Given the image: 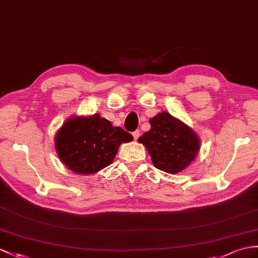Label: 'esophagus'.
<instances>
[{
  "label": "esophagus",
  "instance_id": "1",
  "mask_svg": "<svg viewBox=\"0 0 258 258\" xmlns=\"http://www.w3.org/2000/svg\"><path fill=\"white\" fill-rule=\"evenodd\" d=\"M133 136L135 138V140H138V138L140 137V131L139 130H136L135 133H133Z\"/></svg>",
  "mask_w": 258,
  "mask_h": 258
}]
</instances>
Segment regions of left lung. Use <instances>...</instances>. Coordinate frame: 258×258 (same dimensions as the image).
<instances>
[{
  "label": "left lung",
  "instance_id": "obj_1",
  "mask_svg": "<svg viewBox=\"0 0 258 258\" xmlns=\"http://www.w3.org/2000/svg\"><path fill=\"white\" fill-rule=\"evenodd\" d=\"M151 129L138 141L146 147L153 165L168 174L184 171L200 150L197 134L178 118L161 111L150 119Z\"/></svg>",
  "mask_w": 258,
  "mask_h": 258
}]
</instances>
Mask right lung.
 Wrapping results in <instances>:
<instances>
[{
    "label": "right lung",
    "mask_w": 258,
    "mask_h": 258,
    "mask_svg": "<svg viewBox=\"0 0 258 258\" xmlns=\"http://www.w3.org/2000/svg\"><path fill=\"white\" fill-rule=\"evenodd\" d=\"M134 137L109 120L92 116L68 118L56 131L54 147L60 161L75 174L91 175L114 162L121 143Z\"/></svg>",
    "instance_id": "add662e5"
}]
</instances>
